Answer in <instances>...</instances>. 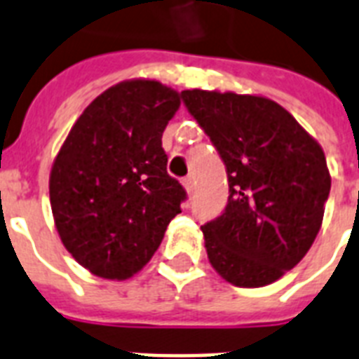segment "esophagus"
<instances>
[{
	"instance_id": "1",
	"label": "esophagus",
	"mask_w": 359,
	"mask_h": 359,
	"mask_svg": "<svg viewBox=\"0 0 359 359\" xmlns=\"http://www.w3.org/2000/svg\"><path fill=\"white\" fill-rule=\"evenodd\" d=\"M182 186H184V188H186V191H188V195H194L195 184H194V177H191V175H189V177H184V179H182Z\"/></svg>"
}]
</instances>
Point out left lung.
I'll use <instances>...</instances> for the list:
<instances>
[{
  "instance_id": "obj_1",
  "label": "left lung",
  "mask_w": 359,
  "mask_h": 359,
  "mask_svg": "<svg viewBox=\"0 0 359 359\" xmlns=\"http://www.w3.org/2000/svg\"><path fill=\"white\" fill-rule=\"evenodd\" d=\"M229 177V203L201 226L226 282L262 287L293 269L321 229L330 173L321 145L280 104L234 92H182Z\"/></svg>"
}]
</instances>
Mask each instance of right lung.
<instances>
[{"mask_svg": "<svg viewBox=\"0 0 359 359\" xmlns=\"http://www.w3.org/2000/svg\"><path fill=\"white\" fill-rule=\"evenodd\" d=\"M180 107L158 81H123L79 116L49 175L64 247L90 273L125 280L153 258L186 189L168 175L162 133Z\"/></svg>", "mask_w": 359, "mask_h": 359, "instance_id": "right-lung-1", "label": "right lung"}]
</instances>
